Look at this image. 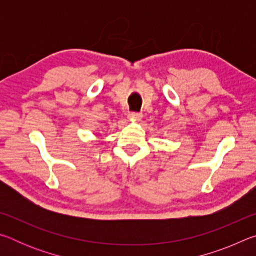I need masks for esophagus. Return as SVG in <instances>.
<instances>
[{"label": "esophagus", "instance_id": "1", "mask_svg": "<svg viewBox=\"0 0 256 256\" xmlns=\"http://www.w3.org/2000/svg\"><path fill=\"white\" fill-rule=\"evenodd\" d=\"M128 118H132V120H141L142 114H141V112H128Z\"/></svg>", "mask_w": 256, "mask_h": 256}]
</instances>
